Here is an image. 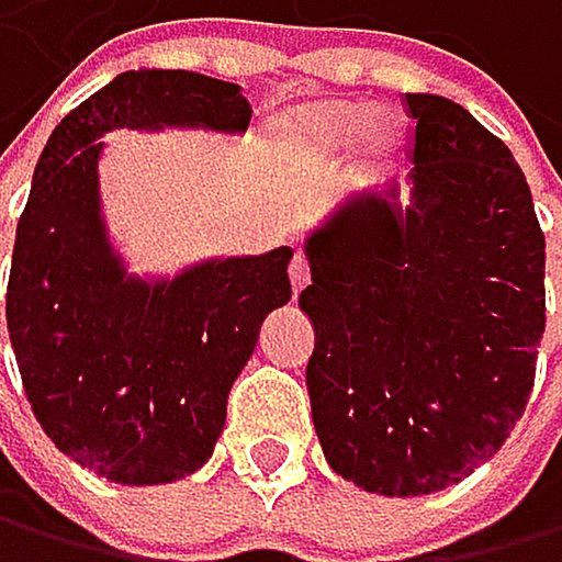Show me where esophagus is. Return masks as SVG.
Returning a JSON list of instances; mask_svg holds the SVG:
<instances>
[{
  "mask_svg": "<svg viewBox=\"0 0 562 562\" xmlns=\"http://www.w3.org/2000/svg\"><path fill=\"white\" fill-rule=\"evenodd\" d=\"M290 283H293V293H300V290L311 283V262H307L304 251L293 255V262H290Z\"/></svg>",
  "mask_w": 562,
  "mask_h": 562,
  "instance_id": "obj_1",
  "label": "esophagus"
}]
</instances>
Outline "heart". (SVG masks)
<instances>
[{
	"instance_id": "1",
	"label": "heart",
	"mask_w": 562,
	"mask_h": 562,
	"mask_svg": "<svg viewBox=\"0 0 562 562\" xmlns=\"http://www.w3.org/2000/svg\"><path fill=\"white\" fill-rule=\"evenodd\" d=\"M286 134L300 151L331 161L359 148L362 161H386L397 148V123L376 116V106L366 99H328V103L300 106L286 116Z\"/></svg>"
}]
</instances>
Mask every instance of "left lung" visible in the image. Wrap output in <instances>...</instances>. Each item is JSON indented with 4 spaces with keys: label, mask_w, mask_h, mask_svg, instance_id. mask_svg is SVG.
Listing matches in <instances>:
<instances>
[{
    "label": "left lung",
    "mask_w": 562,
    "mask_h": 562,
    "mask_svg": "<svg viewBox=\"0 0 562 562\" xmlns=\"http://www.w3.org/2000/svg\"><path fill=\"white\" fill-rule=\"evenodd\" d=\"M397 186L307 234L311 414L328 467L383 497L459 484L504 446L546 331V238L508 144L446 95L407 92Z\"/></svg>",
    "instance_id": "8db88e82"
}]
</instances>
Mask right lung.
I'll return each mask as SVG.
<instances>
[{"mask_svg": "<svg viewBox=\"0 0 562 562\" xmlns=\"http://www.w3.org/2000/svg\"><path fill=\"white\" fill-rule=\"evenodd\" d=\"M241 86L140 68L47 137L16 224L5 328L47 439L110 484H172L213 456L262 321L293 296V248L131 276L99 206L110 131H248Z\"/></svg>", "mask_w": 562, "mask_h": 562, "instance_id": "add662e5", "label": "right lung"}]
</instances>
